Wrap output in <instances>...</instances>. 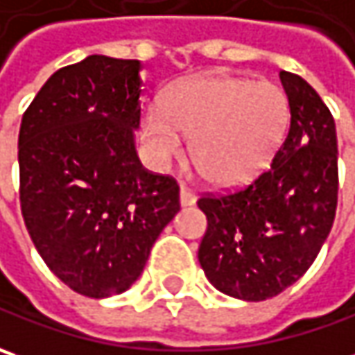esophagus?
<instances>
[{"label":"esophagus","mask_w":355,"mask_h":355,"mask_svg":"<svg viewBox=\"0 0 355 355\" xmlns=\"http://www.w3.org/2000/svg\"><path fill=\"white\" fill-rule=\"evenodd\" d=\"M194 202H196V194L189 189V187H180V205L182 207H193Z\"/></svg>","instance_id":"1"}]
</instances>
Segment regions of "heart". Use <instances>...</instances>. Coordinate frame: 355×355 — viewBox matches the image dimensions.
I'll return each instance as SVG.
<instances>
[{
    "label": "heart",
    "instance_id": "b5f03b06",
    "mask_svg": "<svg viewBox=\"0 0 355 355\" xmlns=\"http://www.w3.org/2000/svg\"><path fill=\"white\" fill-rule=\"evenodd\" d=\"M288 97L270 81L202 77L178 83L161 105H148L141 132L153 159L182 155L193 135L191 161L212 184H240L264 171L284 139Z\"/></svg>",
    "mask_w": 355,
    "mask_h": 355
}]
</instances>
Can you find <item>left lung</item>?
Returning a JSON list of instances; mask_svg holds the SVG:
<instances>
[{
	"label": "left lung",
	"mask_w": 355,
	"mask_h": 355,
	"mask_svg": "<svg viewBox=\"0 0 355 355\" xmlns=\"http://www.w3.org/2000/svg\"><path fill=\"white\" fill-rule=\"evenodd\" d=\"M290 127L268 171L234 191L205 194L198 262L232 298L278 296L316 260L338 207V139L330 109L300 75L280 71Z\"/></svg>",
	"instance_id": "left-lung-1"
}]
</instances>
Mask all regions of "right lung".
I'll return each mask as SVG.
<instances>
[{
    "instance_id": "obj_1",
    "label": "right lung",
    "mask_w": 355,
    "mask_h": 355,
    "mask_svg": "<svg viewBox=\"0 0 355 355\" xmlns=\"http://www.w3.org/2000/svg\"><path fill=\"white\" fill-rule=\"evenodd\" d=\"M141 61L89 55L55 71L19 129V200L43 262L77 294L109 298L141 276L175 218L178 184L143 168Z\"/></svg>"
}]
</instances>
